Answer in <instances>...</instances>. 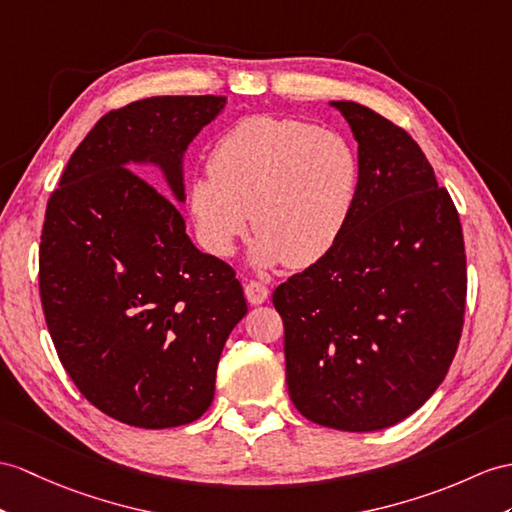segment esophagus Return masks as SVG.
I'll use <instances>...</instances> for the list:
<instances>
[{
    "label": "esophagus",
    "mask_w": 512,
    "mask_h": 512,
    "mask_svg": "<svg viewBox=\"0 0 512 512\" xmlns=\"http://www.w3.org/2000/svg\"><path fill=\"white\" fill-rule=\"evenodd\" d=\"M245 297H247V302L254 304V306L265 304L269 299V286L263 284V282H256V280L247 282L245 284Z\"/></svg>",
    "instance_id": "obj_1"
}]
</instances>
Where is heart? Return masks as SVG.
<instances>
[{
    "label": "heart",
    "mask_w": 512,
    "mask_h": 512,
    "mask_svg": "<svg viewBox=\"0 0 512 512\" xmlns=\"http://www.w3.org/2000/svg\"><path fill=\"white\" fill-rule=\"evenodd\" d=\"M363 165L345 136L299 119L247 117L208 154V176L189 182V210L210 254L234 252L249 223L258 267L304 269L350 228Z\"/></svg>",
    "instance_id": "obj_1"
}]
</instances>
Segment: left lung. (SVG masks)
Listing matches in <instances>:
<instances>
[{
	"label": "left lung",
	"mask_w": 512,
	"mask_h": 512,
	"mask_svg": "<svg viewBox=\"0 0 512 512\" xmlns=\"http://www.w3.org/2000/svg\"><path fill=\"white\" fill-rule=\"evenodd\" d=\"M363 165L358 208L332 252L273 291L286 386L319 426L373 432L439 389L463 332L467 256L450 193L410 134L332 102Z\"/></svg>",
	"instance_id": "left-lung-1"
}]
</instances>
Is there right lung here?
<instances>
[{"label": "right lung", "mask_w": 512, "mask_h": 512, "mask_svg": "<svg viewBox=\"0 0 512 512\" xmlns=\"http://www.w3.org/2000/svg\"><path fill=\"white\" fill-rule=\"evenodd\" d=\"M223 106L217 95H162L106 112L47 202V330L78 391L128 426L202 417L223 345L247 313L234 269L199 252L176 202L130 169L152 162L184 202L182 156Z\"/></svg>", "instance_id": "1"}]
</instances>
